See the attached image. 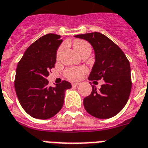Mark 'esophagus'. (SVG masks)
<instances>
[{"label":"esophagus","instance_id":"1","mask_svg":"<svg viewBox=\"0 0 148 148\" xmlns=\"http://www.w3.org/2000/svg\"><path fill=\"white\" fill-rule=\"evenodd\" d=\"M79 85V82H73V83H72V86H73V87H75V86H78Z\"/></svg>","mask_w":148,"mask_h":148}]
</instances>
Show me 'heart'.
<instances>
[{"label":"heart","mask_w":148,"mask_h":148,"mask_svg":"<svg viewBox=\"0 0 148 148\" xmlns=\"http://www.w3.org/2000/svg\"><path fill=\"white\" fill-rule=\"evenodd\" d=\"M63 46L60 47L56 53V56L59 57L60 53L63 50ZM73 47L75 49V51L77 52L79 55H82L85 53L90 52L92 50L91 45L88 43L87 41L82 40H76L73 42ZM87 69L86 67H71L66 69L64 73V75L66 79L71 81H76L79 80L82 75L86 73Z\"/></svg>","instance_id":"b5f03b06"}]
</instances>
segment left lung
I'll return each instance as SVG.
<instances>
[{
    "mask_svg": "<svg viewBox=\"0 0 148 148\" xmlns=\"http://www.w3.org/2000/svg\"><path fill=\"white\" fill-rule=\"evenodd\" d=\"M75 36L88 41L95 50V62L88 79L105 82L99 90L92 86L91 94L84 99V107L88 114L98 119L114 117L125 107L132 90L129 61L121 48L101 33Z\"/></svg>",
    "mask_w": 148,
    "mask_h": 148,
    "instance_id": "8db88e82",
    "label": "left lung"
}]
</instances>
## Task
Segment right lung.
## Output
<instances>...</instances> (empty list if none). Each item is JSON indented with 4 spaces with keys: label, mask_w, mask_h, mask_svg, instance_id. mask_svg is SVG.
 Segmentation results:
<instances>
[{
    "label": "right lung",
    "mask_w": 148,
    "mask_h": 148,
    "mask_svg": "<svg viewBox=\"0 0 148 148\" xmlns=\"http://www.w3.org/2000/svg\"><path fill=\"white\" fill-rule=\"evenodd\" d=\"M60 35L48 34L32 43L19 61L14 87L21 106L37 119H48L60 112L65 92L72 87L67 81L49 86L47 77L56 62V50L61 44Z\"/></svg>",
    "instance_id": "right-lung-1"
}]
</instances>
